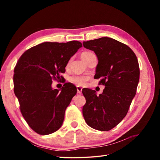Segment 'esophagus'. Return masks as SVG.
<instances>
[{"label": "esophagus", "mask_w": 160, "mask_h": 160, "mask_svg": "<svg viewBox=\"0 0 160 160\" xmlns=\"http://www.w3.org/2000/svg\"><path fill=\"white\" fill-rule=\"evenodd\" d=\"M77 93L78 94H81L82 93V88L81 87H77Z\"/></svg>", "instance_id": "esophagus-1"}]
</instances>
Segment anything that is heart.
<instances>
[{
	"label": "heart",
	"instance_id": "b5f03b06",
	"mask_svg": "<svg viewBox=\"0 0 160 160\" xmlns=\"http://www.w3.org/2000/svg\"><path fill=\"white\" fill-rule=\"evenodd\" d=\"M92 54H93V53L91 52H83L81 54V57L86 62L89 56ZM89 77L86 75H72L69 78V81L71 83L76 85L82 86L86 83V82L89 80Z\"/></svg>",
	"mask_w": 160,
	"mask_h": 160
}]
</instances>
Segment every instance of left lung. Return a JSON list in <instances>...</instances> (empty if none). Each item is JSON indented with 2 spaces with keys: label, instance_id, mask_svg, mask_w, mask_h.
Returning <instances> with one entry per match:
<instances>
[{
  "label": "left lung",
  "instance_id": "8db88e82",
  "mask_svg": "<svg viewBox=\"0 0 160 160\" xmlns=\"http://www.w3.org/2000/svg\"><path fill=\"white\" fill-rule=\"evenodd\" d=\"M83 47L95 52L98 59L94 78L105 85L103 93L85 88L86 99L83 115L89 126L99 131H109L127 115L136 93L139 80L137 57L130 48L109 37L83 41Z\"/></svg>",
  "mask_w": 160,
  "mask_h": 160
}]
</instances>
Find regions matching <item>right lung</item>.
<instances>
[{
    "mask_svg": "<svg viewBox=\"0 0 160 160\" xmlns=\"http://www.w3.org/2000/svg\"><path fill=\"white\" fill-rule=\"evenodd\" d=\"M81 47L77 41L45 42L26 51L17 62L14 92L23 118L36 133L49 135L61 127L77 88L65 83L61 89H53L52 82L62 77L70 58Z\"/></svg>",
    "mask_w": 160,
    "mask_h": 160,
    "instance_id": "right-lung-1",
    "label": "right lung"
}]
</instances>
